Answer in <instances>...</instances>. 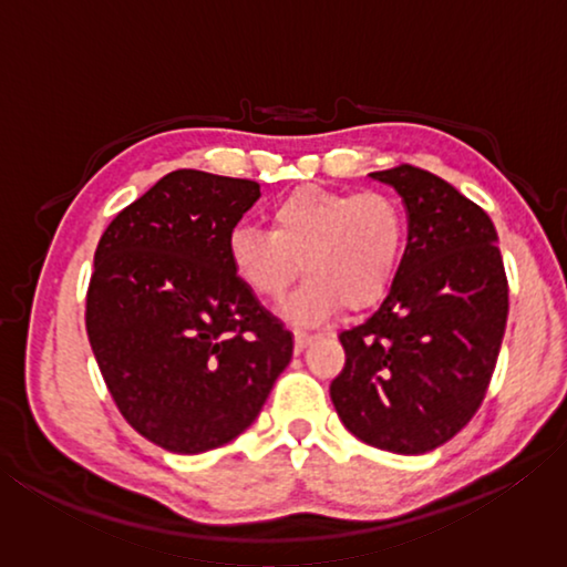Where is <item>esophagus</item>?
<instances>
[{
    "instance_id": "34e87169",
    "label": "esophagus",
    "mask_w": 567,
    "mask_h": 567,
    "mask_svg": "<svg viewBox=\"0 0 567 567\" xmlns=\"http://www.w3.org/2000/svg\"><path fill=\"white\" fill-rule=\"evenodd\" d=\"M312 340H315V334L297 330V332H295V352H302V350L307 348V344H310Z\"/></svg>"
}]
</instances>
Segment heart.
I'll return each mask as SVG.
<instances>
[{"mask_svg": "<svg viewBox=\"0 0 567 567\" xmlns=\"http://www.w3.org/2000/svg\"><path fill=\"white\" fill-rule=\"evenodd\" d=\"M405 247V219L395 199L380 192L297 187L270 209V229L237 225L227 257L249 290L277 300L297 272L305 282L282 305L297 324H318L342 305L380 300L398 272Z\"/></svg>", "mask_w": 567, "mask_h": 567, "instance_id": "heart-1", "label": "heart"}]
</instances>
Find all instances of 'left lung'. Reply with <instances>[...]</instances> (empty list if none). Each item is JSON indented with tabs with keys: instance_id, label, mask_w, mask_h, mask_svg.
<instances>
[{
	"instance_id": "8db88e82",
	"label": "left lung",
	"mask_w": 567,
	"mask_h": 567,
	"mask_svg": "<svg viewBox=\"0 0 567 567\" xmlns=\"http://www.w3.org/2000/svg\"><path fill=\"white\" fill-rule=\"evenodd\" d=\"M408 209L405 255L368 320L340 332L330 385L342 425L372 447L422 455L475 415L507 322V280L493 219L425 169L370 172Z\"/></svg>"
}]
</instances>
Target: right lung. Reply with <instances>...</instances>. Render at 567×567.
<instances>
[{
    "mask_svg": "<svg viewBox=\"0 0 567 567\" xmlns=\"http://www.w3.org/2000/svg\"><path fill=\"white\" fill-rule=\"evenodd\" d=\"M257 197L252 179L169 172L112 219L94 252L92 352L124 420L169 453L243 435L292 360V332L227 257Z\"/></svg>",
    "mask_w": 567,
    "mask_h": 567,
    "instance_id": "right-lung-1",
    "label": "right lung"
}]
</instances>
